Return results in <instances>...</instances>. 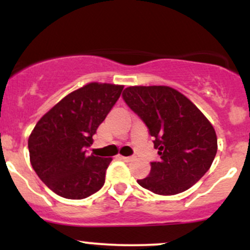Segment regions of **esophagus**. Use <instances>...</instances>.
<instances>
[{
	"mask_svg": "<svg viewBox=\"0 0 250 250\" xmlns=\"http://www.w3.org/2000/svg\"><path fill=\"white\" fill-rule=\"evenodd\" d=\"M121 159L123 160V161L129 162V161H133L135 157L134 156H121Z\"/></svg>",
	"mask_w": 250,
	"mask_h": 250,
	"instance_id": "obj_1",
	"label": "esophagus"
}]
</instances>
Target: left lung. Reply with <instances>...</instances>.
<instances>
[{
    "mask_svg": "<svg viewBox=\"0 0 250 250\" xmlns=\"http://www.w3.org/2000/svg\"><path fill=\"white\" fill-rule=\"evenodd\" d=\"M125 104L147 125L159 161L137 180L159 195H175L195 185L210 168L217 151L213 125L190 100L170 87H128Z\"/></svg>",
    "mask_w": 250,
    "mask_h": 250,
    "instance_id": "obj_1",
    "label": "left lung"
}]
</instances>
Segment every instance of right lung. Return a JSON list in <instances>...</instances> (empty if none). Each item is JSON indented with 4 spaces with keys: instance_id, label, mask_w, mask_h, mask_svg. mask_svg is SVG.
Instances as JSON below:
<instances>
[{
    "instance_id": "right-lung-1",
    "label": "right lung",
    "mask_w": 250,
    "mask_h": 250,
    "mask_svg": "<svg viewBox=\"0 0 250 250\" xmlns=\"http://www.w3.org/2000/svg\"><path fill=\"white\" fill-rule=\"evenodd\" d=\"M122 89L123 85L89 83L63 97L36 123L28 140L30 163L55 194L82 200L104 185L111 159L85 153Z\"/></svg>"
}]
</instances>
